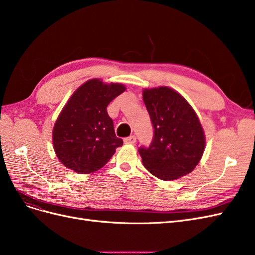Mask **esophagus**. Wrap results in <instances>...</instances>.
Returning <instances> with one entry per match:
<instances>
[{"label":"esophagus","instance_id":"34e87169","mask_svg":"<svg viewBox=\"0 0 255 255\" xmlns=\"http://www.w3.org/2000/svg\"><path fill=\"white\" fill-rule=\"evenodd\" d=\"M136 142V137L134 135L125 138V143H129V144H134Z\"/></svg>","mask_w":255,"mask_h":255}]
</instances>
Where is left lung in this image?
Returning <instances> with one entry per match:
<instances>
[{
    "mask_svg": "<svg viewBox=\"0 0 255 255\" xmlns=\"http://www.w3.org/2000/svg\"><path fill=\"white\" fill-rule=\"evenodd\" d=\"M142 99L154 128L151 145L138 150L144 168L164 181L190 173L205 149L204 129L196 112L167 86L144 88Z\"/></svg>",
    "mask_w": 255,
    "mask_h": 255,
    "instance_id": "obj_1",
    "label": "left lung"
}]
</instances>
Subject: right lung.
Instances as JSON below:
<instances>
[{"label":"right lung","instance_id":"right-lung-1","mask_svg":"<svg viewBox=\"0 0 255 255\" xmlns=\"http://www.w3.org/2000/svg\"><path fill=\"white\" fill-rule=\"evenodd\" d=\"M120 83L91 79L68 100L53 128V148L59 161L76 173L101 169L123 140L115 134L106 107L126 91Z\"/></svg>","mask_w":255,"mask_h":255}]
</instances>
